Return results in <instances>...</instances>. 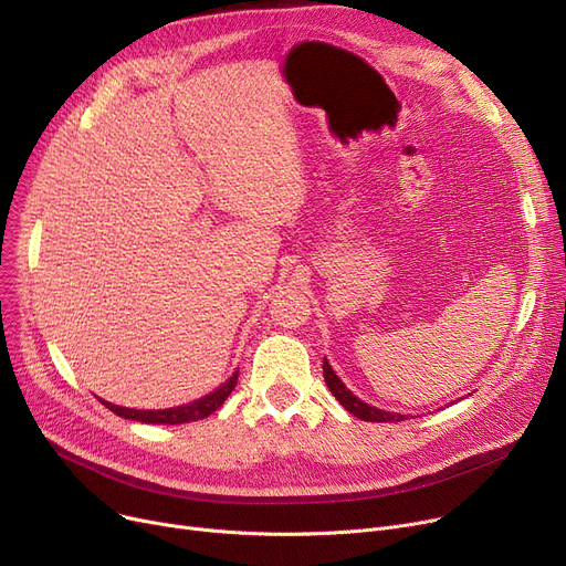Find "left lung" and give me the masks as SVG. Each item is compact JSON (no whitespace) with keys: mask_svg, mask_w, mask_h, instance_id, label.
<instances>
[{"mask_svg":"<svg viewBox=\"0 0 566 566\" xmlns=\"http://www.w3.org/2000/svg\"><path fill=\"white\" fill-rule=\"evenodd\" d=\"M323 378H325V385H328L331 392L335 395V399L348 410L353 412L355 418H360L365 422H403L406 415H399V412H388V410H378L365 401H360L358 397H355L350 390H346V385L337 378V374L331 369L328 360H323Z\"/></svg>","mask_w":566,"mask_h":566,"instance_id":"left-lung-1","label":"left lung"}]
</instances>
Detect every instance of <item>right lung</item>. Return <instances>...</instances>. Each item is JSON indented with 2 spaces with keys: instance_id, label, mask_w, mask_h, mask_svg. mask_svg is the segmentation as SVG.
<instances>
[{
  "instance_id": "1",
  "label": "right lung",
  "mask_w": 566,
  "mask_h": 566,
  "mask_svg": "<svg viewBox=\"0 0 566 566\" xmlns=\"http://www.w3.org/2000/svg\"><path fill=\"white\" fill-rule=\"evenodd\" d=\"M238 382V371L218 388L216 392H211L208 397L192 401L188 406H176V408H167V410H133V408H122V406H114L103 401L112 412H116L118 418H126V420H137V422H146V424H186V422H197L208 418V415L216 412L224 399L233 392Z\"/></svg>"
}]
</instances>
